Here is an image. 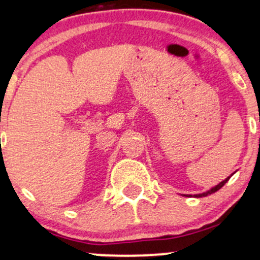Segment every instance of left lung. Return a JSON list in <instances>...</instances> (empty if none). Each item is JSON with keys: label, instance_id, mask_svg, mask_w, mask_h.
<instances>
[{"label": "left lung", "instance_id": "1", "mask_svg": "<svg viewBox=\"0 0 260 260\" xmlns=\"http://www.w3.org/2000/svg\"><path fill=\"white\" fill-rule=\"evenodd\" d=\"M234 174H235V172H234ZM234 174H232V175H234ZM232 175H231V176H232ZM231 176H229L228 178H225V180L220 182L219 184H216V186H214L213 188H210V189L205 190V192H203V193H198V194H183V196H186V197H196V198H202V197H207V196H209V194H213V193L217 192V190H219L220 188L223 187V184H225L226 182H228V181L230 180V177H231Z\"/></svg>", "mask_w": 260, "mask_h": 260}]
</instances>
